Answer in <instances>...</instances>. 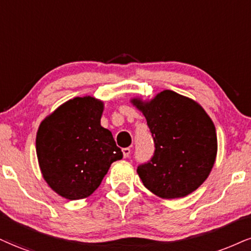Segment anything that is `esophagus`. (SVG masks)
Wrapping results in <instances>:
<instances>
[{"label": "esophagus", "instance_id": "obj_1", "mask_svg": "<svg viewBox=\"0 0 251 251\" xmlns=\"http://www.w3.org/2000/svg\"><path fill=\"white\" fill-rule=\"evenodd\" d=\"M122 152L123 157H125V158H128L129 154H130V149H129V148H125V149H122Z\"/></svg>", "mask_w": 251, "mask_h": 251}]
</instances>
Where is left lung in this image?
Listing matches in <instances>:
<instances>
[{"label":"left lung","instance_id":"1","mask_svg":"<svg viewBox=\"0 0 251 251\" xmlns=\"http://www.w3.org/2000/svg\"><path fill=\"white\" fill-rule=\"evenodd\" d=\"M130 102L147 119L156 147L152 159L137 169L144 186L162 199L184 198L199 188L218 153L215 126L206 110L170 89Z\"/></svg>","mask_w":251,"mask_h":251}]
</instances>
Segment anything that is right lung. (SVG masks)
Here are the masks:
<instances>
[{"instance_id": "add662e5", "label": "right lung", "mask_w": 251, "mask_h": 251, "mask_svg": "<svg viewBox=\"0 0 251 251\" xmlns=\"http://www.w3.org/2000/svg\"><path fill=\"white\" fill-rule=\"evenodd\" d=\"M102 100L86 95L64 102L40 122L36 152L52 191L67 200L88 198L111 163L123 157L113 135L101 126Z\"/></svg>"}]
</instances>
